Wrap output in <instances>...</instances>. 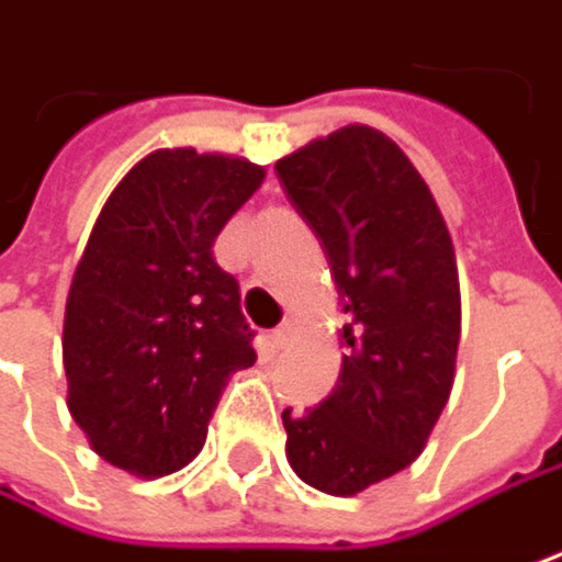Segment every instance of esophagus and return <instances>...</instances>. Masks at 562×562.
Listing matches in <instances>:
<instances>
[{
    "instance_id": "obj_1",
    "label": "esophagus",
    "mask_w": 562,
    "mask_h": 562,
    "mask_svg": "<svg viewBox=\"0 0 562 562\" xmlns=\"http://www.w3.org/2000/svg\"><path fill=\"white\" fill-rule=\"evenodd\" d=\"M292 337H295V322H285L282 328L273 331L270 340H273V347H277V350H282V347H289V344H292Z\"/></svg>"
}]
</instances>
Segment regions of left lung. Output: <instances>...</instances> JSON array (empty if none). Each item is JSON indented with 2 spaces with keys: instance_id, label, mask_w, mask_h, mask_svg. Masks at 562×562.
<instances>
[{
  "instance_id": "obj_1",
  "label": "left lung",
  "mask_w": 562,
  "mask_h": 562,
  "mask_svg": "<svg viewBox=\"0 0 562 562\" xmlns=\"http://www.w3.org/2000/svg\"><path fill=\"white\" fill-rule=\"evenodd\" d=\"M282 189L331 263L340 376L315 412H282L302 483L357 495L405 470L450 398L460 280L447 222L402 147L347 125L277 160Z\"/></svg>"
}]
</instances>
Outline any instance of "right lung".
I'll list each match as a JSON object with an SVG mask.
<instances>
[{"mask_svg":"<svg viewBox=\"0 0 562 562\" xmlns=\"http://www.w3.org/2000/svg\"><path fill=\"white\" fill-rule=\"evenodd\" d=\"M263 167L164 147L105 199L64 312L67 408L92 450L137 480L192 463L231 373L254 367L237 280L215 237Z\"/></svg>","mask_w":562,"mask_h":562,"instance_id":"add662e5","label":"right lung"}]
</instances>
